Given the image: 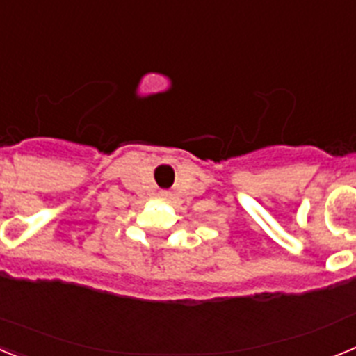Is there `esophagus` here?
<instances>
[{
    "mask_svg": "<svg viewBox=\"0 0 356 356\" xmlns=\"http://www.w3.org/2000/svg\"><path fill=\"white\" fill-rule=\"evenodd\" d=\"M160 196H162V197H168L169 193H168V191H162V193H160Z\"/></svg>",
    "mask_w": 356,
    "mask_h": 356,
    "instance_id": "obj_1",
    "label": "esophagus"
}]
</instances>
